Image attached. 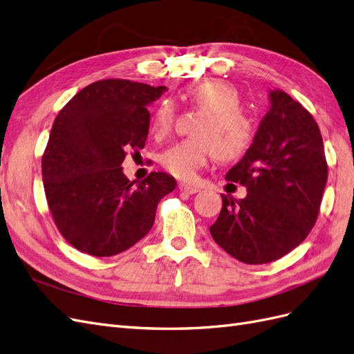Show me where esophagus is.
I'll list each match as a JSON object with an SVG mask.
<instances>
[{"label":"esophagus","instance_id":"esophagus-1","mask_svg":"<svg viewBox=\"0 0 354 354\" xmlns=\"http://www.w3.org/2000/svg\"><path fill=\"white\" fill-rule=\"evenodd\" d=\"M178 189H180V192H183V194H187V195H194V194H198V192H199V187L185 185V183L178 185Z\"/></svg>","mask_w":354,"mask_h":354}]
</instances>
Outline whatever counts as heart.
Segmentation results:
<instances>
[{"label":"heart","instance_id":"b5f03b06","mask_svg":"<svg viewBox=\"0 0 354 354\" xmlns=\"http://www.w3.org/2000/svg\"><path fill=\"white\" fill-rule=\"evenodd\" d=\"M186 99L203 112L194 128L196 137L169 146L160 155V165L178 180H194L198 169L214 155L221 162L239 159L248 151L255 134L251 116L241 109L239 91L221 80H209L192 85ZM174 122V104L162 100L152 116L151 133L164 137Z\"/></svg>","mask_w":354,"mask_h":354}]
</instances>
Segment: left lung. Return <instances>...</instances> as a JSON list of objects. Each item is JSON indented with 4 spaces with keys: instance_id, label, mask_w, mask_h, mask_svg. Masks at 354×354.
<instances>
[{
    "instance_id": "8db88e82",
    "label": "left lung",
    "mask_w": 354,
    "mask_h": 354,
    "mask_svg": "<svg viewBox=\"0 0 354 354\" xmlns=\"http://www.w3.org/2000/svg\"><path fill=\"white\" fill-rule=\"evenodd\" d=\"M270 109L245 156L226 180L246 187L223 208L209 227L221 248L245 264L279 260L313 229L328 180L319 127L301 103L281 90L270 91Z\"/></svg>"
}]
</instances>
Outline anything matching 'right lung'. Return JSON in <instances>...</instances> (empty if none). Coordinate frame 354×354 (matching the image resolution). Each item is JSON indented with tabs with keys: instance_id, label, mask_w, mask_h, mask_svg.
Returning <instances> with one entry per match:
<instances>
[{
	"instance_id": "right-lung-1",
	"label": "right lung",
	"mask_w": 354,
	"mask_h": 354,
	"mask_svg": "<svg viewBox=\"0 0 354 354\" xmlns=\"http://www.w3.org/2000/svg\"><path fill=\"white\" fill-rule=\"evenodd\" d=\"M167 87L130 80L95 81L63 106L41 159L57 230L73 248L112 257L145 238L159 201L176 189L165 173L134 185L122 173L130 151L145 147L151 104Z\"/></svg>"
}]
</instances>
